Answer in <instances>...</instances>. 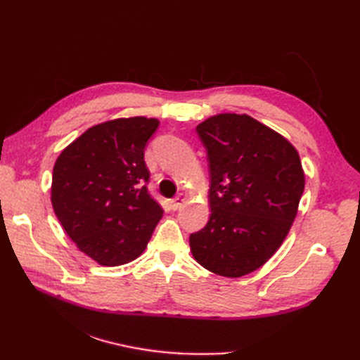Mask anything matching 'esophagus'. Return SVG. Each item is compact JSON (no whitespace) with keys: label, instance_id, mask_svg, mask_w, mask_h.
Masks as SVG:
<instances>
[{"label":"esophagus","instance_id":"esophagus-1","mask_svg":"<svg viewBox=\"0 0 360 360\" xmlns=\"http://www.w3.org/2000/svg\"><path fill=\"white\" fill-rule=\"evenodd\" d=\"M187 201V193H179L176 198H173V200L170 201V205L173 210H178L181 209L182 205H184V202Z\"/></svg>","mask_w":360,"mask_h":360}]
</instances>
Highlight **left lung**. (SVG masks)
Returning a JSON list of instances; mask_svg holds the SVG:
<instances>
[{"mask_svg": "<svg viewBox=\"0 0 360 360\" xmlns=\"http://www.w3.org/2000/svg\"><path fill=\"white\" fill-rule=\"evenodd\" d=\"M207 151L210 218L190 235L205 269L236 278L262 267L285 241L304 188L297 150L248 114L224 112L196 127Z\"/></svg>", "mask_w": 360, "mask_h": 360, "instance_id": "1", "label": "left lung"}]
</instances>
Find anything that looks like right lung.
<instances>
[{"mask_svg":"<svg viewBox=\"0 0 360 360\" xmlns=\"http://www.w3.org/2000/svg\"><path fill=\"white\" fill-rule=\"evenodd\" d=\"M158 125V119L142 116L94 125L53 165V212L68 236L98 264L133 262L162 218V207L148 193L143 160Z\"/></svg>","mask_w":360,"mask_h":360,"instance_id":"1","label":"right lung"}]
</instances>
